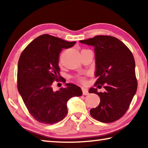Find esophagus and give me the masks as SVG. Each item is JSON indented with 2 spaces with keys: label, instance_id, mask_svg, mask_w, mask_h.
<instances>
[{
  "label": "esophagus",
  "instance_id": "obj_1",
  "mask_svg": "<svg viewBox=\"0 0 148 148\" xmlns=\"http://www.w3.org/2000/svg\"><path fill=\"white\" fill-rule=\"evenodd\" d=\"M82 92H83L84 95H87L89 94L88 90H87L86 88H84V87H83V88L82 89Z\"/></svg>",
  "mask_w": 148,
  "mask_h": 148
}]
</instances>
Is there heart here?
I'll use <instances>...</instances> for the list:
<instances>
[{"label": "heart", "instance_id": "obj_1", "mask_svg": "<svg viewBox=\"0 0 148 148\" xmlns=\"http://www.w3.org/2000/svg\"><path fill=\"white\" fill-rule=\"evenodd\" d=\"M74 79L76 82H79L80 84H86V77L84 76H74Z\"/></svg>", "mask_w": 148, "mask_h": 148}]
</instances>
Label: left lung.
I'll use <instances>...</instances> for the list:
<instances>
[{
  "instance_id": "8db88e82",
  "label": "left lung",
  "mask_w": 148,
  "mask_h": 148,
  "mask_svg": "<svg viewBox=\"0 0 148 148\" xmlns=\"http://www.w3.org/2000/svg\"><path fill=\"white\" fill-rule=\"evenodd\" d=\"M95 47L97 77L95 86L104 87V92L92 87L90 93H96L101 102L90 110L94 119L103 123L117 121L126 113L136 92L137 79L134 59L124 43L112 36L99 35L79 41Z\"/></svg>"
}]
</instances>
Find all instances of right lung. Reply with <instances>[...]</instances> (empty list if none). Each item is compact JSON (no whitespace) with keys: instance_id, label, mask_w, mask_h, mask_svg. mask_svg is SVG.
Here are the masks:
<instances>
[{"instance_id":"right-lung-1","label":"right lung","mask_w":148,"mask_h":148,"mask_svg":"<svg viewBox=\"0 0 148 148\" xmlns=\"http://www.w3.org/2000/svg\"><path fill=\"white\" fill-rule=\"evenodd\" d=\"M75 44L44 34L32 41L20 56L17 89L29 113L41 123L61 121L68 112L67 101L82 95L81 88L72 84H65L66 87L58 91L52 87L55 81L65 82L59 75V54Z\"/></svg>"}]
</instances>
